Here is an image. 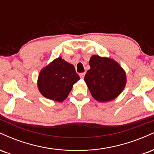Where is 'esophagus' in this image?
Segmentation results:
<instances>
[{"label":"esophagus","instance_id":"obj_1","mask_svg":"<svg viewBox=\"0 0 154 154\" xmlns=\"http://www.w3.org/2000/svg\"><path fill=\"white\" fill-rule=\"evenodd\" d=\"M85 75V72H83V73H80V74H79V77H80L81 78H84Z\"/></svg>","mask_w":154,"mask_h":154}]
</instances>
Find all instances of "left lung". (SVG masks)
I'll list each match as a JSON object with an SVG mask.
<instances>
[{"instance_id":"obj_1","label":"left lung","mask_w":154,"mask_h":154,"mask_svg":"<svg viewBox=\"0 0 154 154\" xmlns=\"http://www.w3.org/2000/svg\"><path fill=\"white\" fill-rule=\"evenodd\" d=\"M91 69L85 76V82L95 100L108 102L115 99L125 89L127 76L115 60L93 55L89 61Z\"/></svg>"}]
</instances>
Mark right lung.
<instances>
[{"label":"right lung","mask_w":154,"mask_h":154,"mask_svg":"<svg viewBox=\"0 0 154 154\" xmlns=\"http://www.w3.org/2000/svg\"><path fill=\"white\" fill-rule=\"evenodd\" d=\"M79 79L75 66L59 57L40 72L38 88L45 98L62 102L68 97L73 85Z\"/></svg>","instance_id":"right-lung-1"}]
</instances>
